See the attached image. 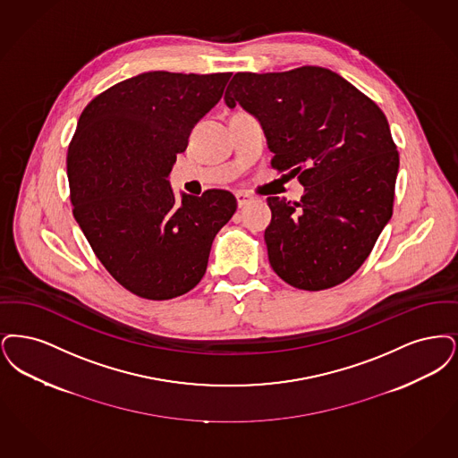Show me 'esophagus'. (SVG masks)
Listing matches in <instances>:
<instances>
[{"instance_id":"34e87169","label":"esophagus","mask_w":458,"mask_h":458,"mask_svg":"<svg viewBox=\"0 0 458 458\" xmlns=\"http://www.w3.org/2000/svg\"><path fill=\"white\" fill-rule=\"evenodd\" d=\"M236 199H238V207L239 208H242V207H246L250 201H251V197L248 195V193H244V191H239L236 193Z\"/></svg>"}]
</instances>
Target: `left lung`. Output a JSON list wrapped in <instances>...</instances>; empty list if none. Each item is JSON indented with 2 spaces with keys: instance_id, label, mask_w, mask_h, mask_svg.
I'll use <instances>...</instances> for the list:
<instances>
[{
  "instance_id": "8db88e82",
  "label": "left lung",
  "mask_w": 458,
  "mask_h": 458,
  "mask_svg": "<svg viewBox=\"0 0 458 458\" xmlns=\"http://www.w3.org/2000/svg\"><path fill=\"white\" fill-rule=\"evenodd\" d=\"M224 100L259 121L272 167L304 186L299 203L267 199L274 272L302 291L349 279L392 219L398 152L383 111L321 66L236 73Z\"/></svg>"
}]
</instances>
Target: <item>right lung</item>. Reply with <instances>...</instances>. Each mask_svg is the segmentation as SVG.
Returning <instances> with one entry per match:
<instances>
[{
	"label": "right lung",
	"instance_id": "right-lung-1",
	"mask_svg": "<svg viewBox=\"0 0 458 458\" xmlns=\"http://www.w3.org/2000/svg\"><path fill=\"white\" fill-rule=\"evenodd\" d=\"M229 79L147 72L113 85L80 116L66 156L73 216L106 270L140 298L191 291L236 212L225 190L181 193L178 203L169 184L176 154Z\"/></svg>",
	"mask_w": 458,
	"mask_h": 458
}]
</instances>
